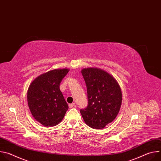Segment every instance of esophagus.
<instances>
[{
	"label": "esophagus",
	"instance_id": "1",
	"mask_svg": "<svg viewBox=\"0 0 161 161\" xmlns=\"http://www.w3.org/2000/svg\"><path fill=\"white\" fill-rule=\"evenodd\" d=\"M75 106V103H71V104H69V108H72L73 106Z\"/></svg>",
	"mask_w": 161,
	"mask_h": 161
}]
</instances>
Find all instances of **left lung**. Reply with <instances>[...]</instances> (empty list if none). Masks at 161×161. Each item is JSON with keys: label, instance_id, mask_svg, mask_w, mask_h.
Here are the masks:
<instances>
[{"label": "left lung", "instance_id": "obj_1", "mask_svg": "<svg viewBox=\"0 0 161 161\" xmlns=\"http://www.w3.org/2000/svg\"><path fill=\"white\" fill-rule=\"evenodd\" d=\"M88 97V106L81 109V116L90 127L103 129L116 118L120 109L121 88L111 75L101 69H83Z\"/></svg>", "mask_w": 161, "mask_h": 161}]
</instances>
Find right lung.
Masks as SVG:
<instances>
[{
    "instance_id": "add662e5",
    "label": "right lung",
    "mask_w": 161,
    "mask_h": 161,
    "mask_svg": "<svg viewBox=\"0 0 161 161\" xmlns=\"http://www.w3.org/2000/svg\"><path fill=\"white\" fill-rule=\"evenodd\" d=\"M69 69H53L37 77L27 91V101L34 118L44 126L58 124L68 109L60 90L62 79Z\"/></svg>"
}]
</instances>
